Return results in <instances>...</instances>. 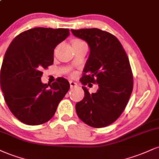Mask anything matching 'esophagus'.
<instances>
[{
  "label": "esophagus",
  "instance_id": "esophagus-1",
  "mask_svg": "<svg viewBox=\"0 0 159 159\" xmlns=\"http://www.w3.org/2000/svg\"><path fill=\"white\" fill-rule=\"evenodd\" d=\"M70 88L75 87L76 86H77V84H76L75 82H74L72 81H70Z\"/></svg>",
  "mask_w": 159,
  "mask_h": 159
}]
</instances>
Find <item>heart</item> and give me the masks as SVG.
I'll return each instance as SVG.
<instances>
[{
    "label": "heart",
    "mask_w": 159,
    "mask_h": 159,
    "mask_svg": "<svg viewBox=\"0 0 159 159\" xmlns=\"http://www.w3.org/2000/svg\"><path fill=\"white\" fill-rule=\"evenodd\" d=\"M84 43V42L81 41V40H79V39H76L73 41L72 44H76V43Z\"/></svg>",
    "instance_id": "b5f03b06"
}]
</instances>
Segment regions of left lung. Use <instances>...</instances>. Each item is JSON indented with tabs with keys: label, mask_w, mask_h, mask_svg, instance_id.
<instances>
[{
	"label": "left lung",
	"mask_w": 159,
	"mask_h": 159,
	"mask_svg": "<svg viewBox=\"0 0 159 159\" xmlns=\"http://www.w3.org/2000/svg\"><path fill=\"white\" fill-rule=\"evenodd\" d=\"M89 47V55L80 81L98 84L95 93L83 87L84 98L75 105L78 118L93 127L108 126L117 120L127 106L133 87L130 64L120 41L99 29L71 30ZM92 85V84H91Z\"/></svg>",
	"instance_id": "8db88e82"
}]
</instances>
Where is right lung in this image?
Wrapping results in <instances>:
<instances>
[{
	"label": "right lung",
	"instance_id": "add662e5",
	"mask_svg": "<svg viewBox=\"0 0 159 159\" xmlns=\"http://www.w3.org/2000/svg\"><path fill=\"white\" fill-rule=\"evenodd\" d=\"M69 35L68 29L33 28L16 36L6 52L1 88L9 110L23 123L39 125L48 121L70 89L64 78L52 84L41 80L42 69L53 64L56 46Z\"/></svg>",
	"mask_w": 159,
	"mask_h": 159
}]
</instances>
